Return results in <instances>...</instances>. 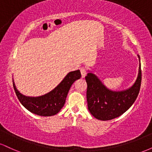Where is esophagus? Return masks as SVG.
Returning a JSON list of instances; mask_svg holds the SVG:
<instances>
[{"instance_id": "obj_1", "label": "esophagus", "mask_w": 152, "mask_h": 152, "mask_svg": "<svg viewBox=\"0 0 152 152\" xmlns=\"http://www.w3.org/2000/svg\"><path fill=\"white\" fill-rule=\"evenodd\" d=\"M80 71H81V76H82V78H84L85 76H86V74H87V72H86V69H85V68H81V69H80Z\"/></svg>"}]
</instances>
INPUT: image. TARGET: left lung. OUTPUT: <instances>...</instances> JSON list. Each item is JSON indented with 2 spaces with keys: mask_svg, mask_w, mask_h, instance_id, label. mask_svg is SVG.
Segmentation results:
<instances>
[{
  "mask_svg": "<svg viewBox=\"0 0 152 152\" xmlns=\"http://www.w3.org/2000/svg\"><path fill=\"white\" fill-rule=\"evenodd\" d=\"M140 61V57L138 56ZM87 83L86 99L88 109L96 118L107 121L118 117L126 112L137 99L142 82V70L133 86L126 90L114 91L102 83L95 74L88 72L85 77Z\"/></svg>",
  "mask_w": 152,
  "mask_h": 152,
  "instance_id": "8db88e82",
  "label": "left lung"
}]
</instances>
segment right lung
Segmentation results:
<instances>
[{
  "instance_id": "add662e5",
  "label": "right lung",
  "mask_w": 152,
  "mask_h": 152,
  "mask_svg": "<svg viewBox=\"0 0 152 152\" xmlns=\"http://www.w3.org/2000/svg\"><path fill=\"white\" fill-rule=\"evenodd\" d=\"M81 77L79 70L69 72L53 90L38 97H29L23 95L17 90L13 79V88L18 100L26 109L38 116H50L58 114L62 109L71 85Z\"/></svg>"
}]
</instances>
